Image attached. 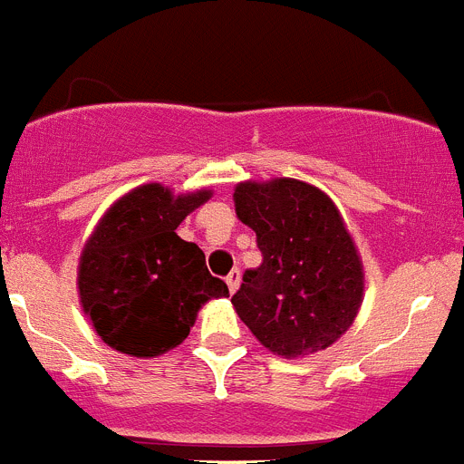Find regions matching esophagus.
I'll return each instance as SVG.
<instances>
[{
  "mask_svg": "<svg viewBox=\"0 0 464 464\" xmlns=\"http://www.w3.org/2000/svg\"><path fill=\"white\" fill-rule=\"evenodd\" d=\"M225 281H227V288H229V293H235L237 288H239V283H241V272L239 269H232V272L227 274V278H225Z\"/></svg>",
  "mask_w": 464,
  "mask_h": 464,
  "instance_id": "1",
  "label": "esophagus"
}]
</instances>
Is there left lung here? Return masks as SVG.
Returning <instances> with one entry per match:
<instances>
[{
	"mask_svg": "<svg viewBox=\"0 0 464 464\" xmlns=\"http://www.w3.org/2000/svg\"><path fill=\"white\" fill-rule=\"evenodd\" d=\"M237 216L262 262L246 269L232 304L262 346L283 358L318 353L353 325L362 265L330 197L309 183H241Z\"/></svg>",
	"mask_w": 464,
	"mask_h": 464,
	"instance_id": "left-lung-1",
	"label": "left lung"
}]
</instances>
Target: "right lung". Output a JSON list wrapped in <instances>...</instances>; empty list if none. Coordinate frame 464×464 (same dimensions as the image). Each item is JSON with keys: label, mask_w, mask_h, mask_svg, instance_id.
Returning a JSON list of instances; mask_svg holds the SVG:
<instances>
[{"label": "right lung", "mask_w": 464, "mask_h": 464, "mask_svg": "<svg viewBox=\"0 0 464 464\" xmlns=\"http://www.w3.org/2000/svg\"><path fill=\"white\" fill-rule=\"evenodd\" d=\"M211 192L171 197L150 183L118 199L85 244L79 290L94 330L121 353L153 358L190 334L204 302L227 297L202 248L176 235Z\"/></svg>", "instance_id": "right-lung-1"}]
</instances>
